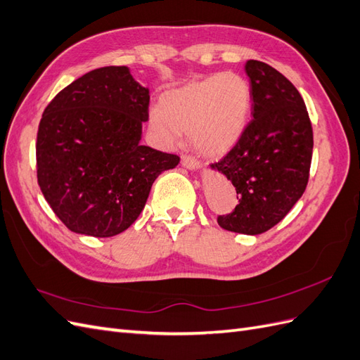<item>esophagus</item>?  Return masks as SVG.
<instances>
[{
    "label": "esophagus",
    "mask_w": 360,
    "mask_h": 360,
    "mask_svg": "<svg viewBox=\"0 0 360 360\" xmlns=\"http://www.w3.org/2000/svg\"><path fill=\"white\" fill-rule=\"evenodd\" d=\"M181 164L188 170H198L200 167V162L198 160H194L193 157H188V155H182Z\"/></svg>",
    "instance_id": "34e87169"
}]
</instances>
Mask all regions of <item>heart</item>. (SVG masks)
<instances>
[{
  "label": "heart",
  "mask_w": 360,
  "mask_h": 360,
  "mask_svg": "<svg viewBox=\"0 0 360 360\" xmlns=\"http://www.w3.org/2000/svg\"><path fill=\"white\" fill-rule=\"evenodd\" d=\"M252 90L237 72H223L167 90L153 108L149 125L164 145L188 132L194 149L207 157L228 153L248 127Z\"/></svg>",
  "instance_id": "heart-1"
}]
</instances>
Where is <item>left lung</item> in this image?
<instances>
[{
	"label": "left lung",
	"mask_w": 360,
	"mask_h": 360,
	"mask_svg": "<svg viewBox=\"0 0 360 360\" xmlns=\"http://www.w3.org/2000/svg\"><path fill=\"white\" fill-rule=\"evenodd\" d=\"M252 116L241 139L211 164L237 190L238 205L219 215L223 229L258 235L271 229L302 198L309 179L314 134L309 115L291 81L258 60L245 63Z\"/></svg>",
	"instance_id": "1"
}]
</instances>
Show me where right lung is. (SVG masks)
Wrapping results in <instances>:
<instances>
[{"instance_id":"1","label":"right lung","mask_w":360,"mask_h":360,"mask_svg":"<svg viewBox=\"0 0 360 360\" xmlns=\"http://www.w3.org/2000/svg\"><path fill=\"white\" fill-rule=\"evenodd\" d=\"M149 89L127 66L87 72L49 102L39 123L37 182L68 229L107 238L137 220L161 172L179 157L140 145Z\"/></svg>"}]
</instances>
